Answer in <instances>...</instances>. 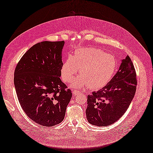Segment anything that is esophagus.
<instances>
[{
    "label": "esophagus",
    "instance_id": "esophagus-1",
    "mask_svg": "<svg viewBox=\"0 0 153 153\" xmlns=\"http://www.w3.org/2000/svg\"><path fill=\"white\" fill-rule=\"evenodd\" d=\"M80 92V91H77V90H74L73 91V94L74 95H77L78 93H79Z\"/></svg>",
    "mask_w": 153,
    "mask_h": 153
}]
</instances>
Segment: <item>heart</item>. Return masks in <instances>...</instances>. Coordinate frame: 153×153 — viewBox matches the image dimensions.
<instances>
[{"label":"heart","mask_w":153,"mask_h":153,"mask_svg":"<svg viewBox=\"0 0 153 153\" xmlns=\"http://www.w3.org/2000/svg\"><path fill=\"white\" fill-rule=\"evenodd\" d=\"M117 68V61L114 56L107 54L96 48H85L77 50L73 57H68L62 64V78L70 82L79 69L81 76L73 82L74 88L87 87L92 90L98 89L106 85Z\"/></svg>","instance_id":"obj_1"}]
</instances>
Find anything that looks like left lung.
I'll list each match as a JSON object with an SVG mask.
<instances>
[{"label":"left lung","instance_id":"1","mask_svg":"<svg viewBox=\"0 0 153 153\" xmlns=\"http://www.w3.org/2000/svg\"><path fill=\"white\" fill-rule=\"evenodd\" d=\"M118 71L108 83L87 96L86 116L88 122L96 126L113 124L122 116L134 96L136 74L129 56L121 61Z\"/></svg>","mask_w":153,"mask_h":153}]
</instances>
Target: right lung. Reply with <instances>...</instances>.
<instances>
[{
  "instance_id": "obj_1",
  "label": "right lung",
  "mask_w": 153,
  "mask_h": 153,
  "mask_svg": "<svg viewBox=\"0 0 153 153\" xmlns=\"http://www.w3.org/2000/svg\"><path fill=\"white\" fill-rule=\"evenodd\" d=\"M65 41L37 43L16 66L14 85L19 103L30 118L52 127L64 120L72 94L60 79Z\"/></svg>"
}]
</instances>
